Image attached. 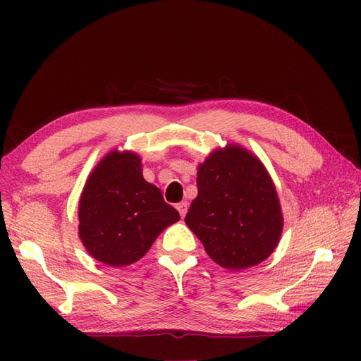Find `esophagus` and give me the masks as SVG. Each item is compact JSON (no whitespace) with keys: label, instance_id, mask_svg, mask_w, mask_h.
<instances>
[{"label":"esophagus","instance_id":"1","mask_svg":"<svg viewBox=\"0 0 361 361\" xmlns=\"http://www.w3.org/2000/svg\"><path fill=\"white\" fill-rule=\"evenodd\" d=\"M176 210H178V213H180V216H181V218H185L186 212H188V202H180V204H176Z\"/></svg>","mask_w":361,"mask_h":361}]
</instances>
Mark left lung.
<instances>
[{
	"label": "left lung",
	"instance_id": "obj_1",
	"mask_svg": "<svg viewBox=\"0 0 361 361\" xmlns=\"http://www.w3.org/2000/svg\"><path fill=\"white\" fill-rule=\"evenodd\" d=\"M197 197L185 221L226 269L259 264L277 247L282 210L271 176L240 146L215 151L197 170Z\"/></svg>",
	"mask_w": 361,
	"mask_h": 361
}]
</instances>
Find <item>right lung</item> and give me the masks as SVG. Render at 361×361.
I'll use <instances>...</instances> for the list:
<instances>
[{
  "label": "right lung",
  "instance_id": "1",
  "mask_svg": "<svg viewBox=\"0 0 361 361\" xmlns=\"http://www.w3.org/2000/svg\"><path fill=\"white\" fill-rule=\"evenodd\" d=\"M178 219L161 189L143 178L140 157L132 152H109L79 200V237L85 250L113 267L138 261Z\"/></svg>",
  "mask_w": 361,
  "mask_h": 361
}]
</instances>
